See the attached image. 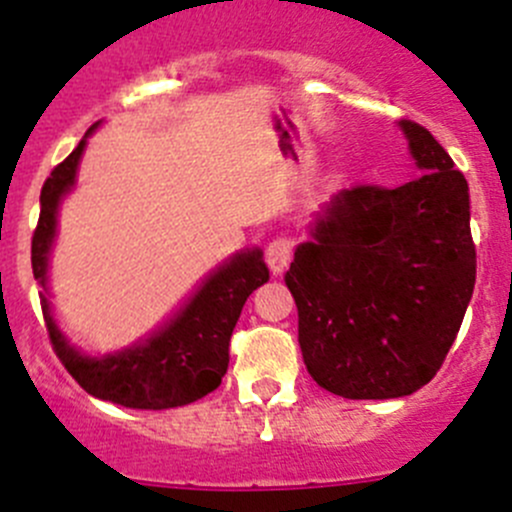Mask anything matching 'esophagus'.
Listing matches in <instances>:
<instances>
[{
    "instance_id": "34e87169",
    "label": "esophagus",
    "mask_w": 512,
    "mask_h": 512,
    "mask_svg": "<svg viewBox=\"0 0 512 512\" xmlns=\"http://www.w3.org/2000/svg\"><path fill=\"white\" fill-rule=\"evenodd\" d=\"M290 255H293V242H290V237H275V240L267 245L265 260L272 275H280V272L288 270Z\"/></svg>"
}]
</instances>
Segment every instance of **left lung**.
I'll list each match as a JSON object with an SVG mask.
<instances>
[{"label": "left lung", "instance_id": "1", "mask_svg": "<svg viewBox=\"0 0 512 512\" xmlns=\"http://www.w3.org/2000/svg\"><path fill=\"white\" fill-rule=\"evenodd\" d=\"M399 128L417 179L338 191L285 275L305 366L343 399H399L429 384L475 290L465 176L427 128Z\"/></svg>", "mask_w": 512, "mask_h": 512}]
</instances>
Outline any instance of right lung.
<instances>
[{"mask_svg":"<svg viewBox=\"0 0 512 512\" xmlns=\"http://www.w3.org/2000/svg\"><path fill=\"white\" fill-rule=\"evenodd\" d=\"M93 123L73 154L55 166L40 194V222L32 237V272L40 283V303L52 348L62 366L90 396L128 409H174L202 399L222 384L229 364V338L252 290L267 283L260 247H245L204 275L189 298L131 346L108 353H85L57 326L50 300V257L57 240L62 199L78 184L80 159Z\"/></svg>","mask_w":512,"mask_h":512,"instance_id":"add662e5","label":"right lung"}]
</instances>
